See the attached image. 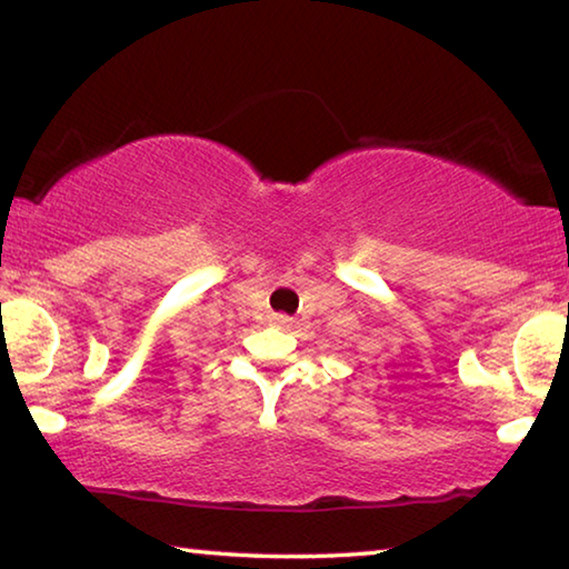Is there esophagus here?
Here are the masks:
<instances>
[{
  "instance_id": "1",
  "label": "esophagus",
  "mask_w": 569,
  "mask_h": 569,
  "mask_svg": "<svg viewBox=\"0 0 569 569\" xmlns=\"http://www.w3.org/2000/svg\"><path fill=\"white\" fill-rule=\"evenodd\" d=\"M276 323L278 326H286L288 323V316H276Z\"/></svg>"
}]
</instances>
